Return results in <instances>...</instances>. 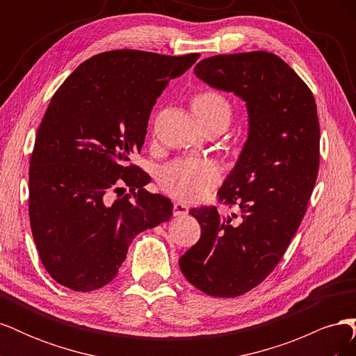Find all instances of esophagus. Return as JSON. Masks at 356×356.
<instances>
[{
	"mask_svg": "<svg viewBox=\"0 0 356 356\" xmlns=\"http://www.w3.org/2000/svg\"><path fill=\"white\" fill-rule=\"evenodd\" d=\"M188 213V207L184 203H175L174 204V215L175 217H186V215Z\"/></svg>",
	"mask_w": 356,
	"mask_h": 356,
	"instance_id": "1",
	"label": "esophagus"
}]
</instances>
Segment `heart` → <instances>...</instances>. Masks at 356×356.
<instances>
[{"label": "heart", "mask_w": 356, "mask_h": 356, "mask_svg": "<svg viewBox=\"0 0 356 356\" xmlns=\"http://www.w3.org/2000/svg\"><path fill=\"white\" fill-rule=\"evenodd\" d=\"M199 122L204 126L209 122L225 120L232 117V104L227 96L218 90H203L193 99ZM221 168L209 159L184 157L177 159L160 169L159 184L169 196L184 202H195L218 184Z\"/></svg>", "instance_id": "obj_1"}]
</instances>
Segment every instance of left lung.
Returning <instances> with one entry per match:
<instances>
[{
	"label": "left lung",
	"instance_id": "left-lung-1",
	"mask_svg": "<svg viewBox=\"0 0 356 356\" xmlns=\"http://www.w3.org/2000/svg\"><path fill=\"white\" fill-rule=\"evenodd\" d=\"M195 74L241 96L250 134L217 193L220 203L238 204L239 222L220 217L217 207L190 209L202 234L179 267L202 293L238 297L273 272L305 217L319 170L316 104L297 72L263 50L207 58Z\"/></svg>",
	"mask_w": 356,
	"mask_h": 356
}]
</instances>
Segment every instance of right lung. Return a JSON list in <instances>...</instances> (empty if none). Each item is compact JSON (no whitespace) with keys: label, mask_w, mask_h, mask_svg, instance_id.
<instances>
[{"label":"right lung","mask_w":356,"mask_h":356,"mask_svg":"<svg viewBox=\"0 0 356 356\" xmlns=\"http://www.w3.org/2000/svg\"><path fill=\"white\" fill-rule=\"evenodd\" d=\"M199 56L104 51L53 95L29 160V221L41 263L58 284L77 293L105 286L135 236L170 220L174 204L144 188L152 178L132 157L156 99Z\"/></svg>","instance_id":"obj_1"}]
</instances>
